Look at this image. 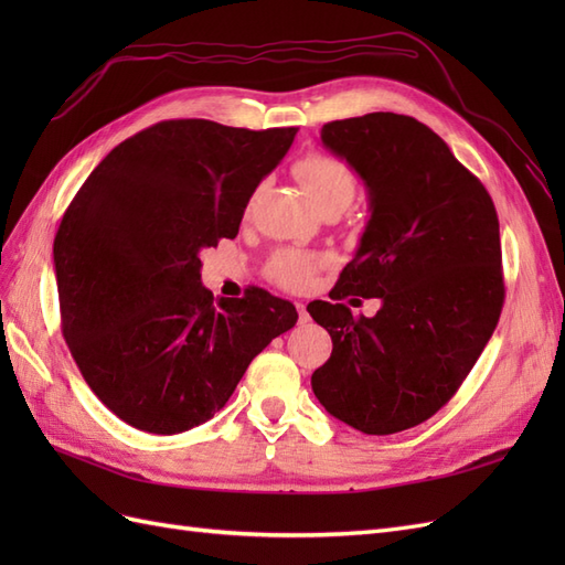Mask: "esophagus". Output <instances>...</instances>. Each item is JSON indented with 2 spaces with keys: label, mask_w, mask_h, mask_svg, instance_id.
I'll return each mask as SVG.
<instances>
[{
  "label": "esophagus",
  "mask_w": 565,
  "mask_h": 565,
  "mask_svg": "<svg viewBox=\"0 0 565 565\" xmlns=\"http://www.w3.org/2000/svg\"><path fill=\"white\" fill-rule=\"evenodd\" d=\"M297 313H299V322H301V324L311 320V318H309V311H306V303H301V301H297Z\"/></svg>",
  "instance_id": "obj_1"
}]
</instances>
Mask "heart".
Here are the masks:
<instances>
[{
  "mask_svg": "<svg viewBox=\"0 0 565 565\" xmlns=\"http://www.w3.org/2000/svg\"><path fill=\"white\" fill-rule=\"evenodd\" d=\"M295 174L320 212H344L358 193L353 169L344 160L322 156V152H311V156L301 158L295 164ZM318 266L320 259L316 254L285 249L270 259L268 276L287 289H301L311 282Z\"/></svg>",
  "mask_w": 565,
  "mask_h": 565,
  "instance_id": "heart-1",
  "label": "heart"
}]
</instances>
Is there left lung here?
I'll list each match as a JSON object with an SVG mask.
<instances>
[{
  "instance_id": "1",
  "label": "left lung",
  "mask_w": 565,
  "mask_h": 565,
  "mask_svg": "<svg viewBox=\"0 0 565 565\" xmlns=\"http://www.w3.org/2000/svg\"><path fill=\"white\" fill-rule=\"evenodd\" d=\"M324 148L363 179L370 221L332 299L382 301L372 318L313 301L332 355L311 377L320 405L353 429L388 436L446 405L483 353L504 303L500 221L486 185L415 117L334 119Z\"/></svg>"
}]
</instances>
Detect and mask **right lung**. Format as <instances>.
Returning <instances> with one entry per match:
<instances>
[{
	"label": "right lung",
	"instance_id": "add662e5",
	"mask_svg": "<svg viewBox=\"0 0 565 565\" xmlns=\"http://www.w3.org/2000/svg\"><path fill=\"white\" fill-rule=\"evenodd\" d=\"M295 127L167 119L115 146L54 241L61 328L84 382L148 434H181L233 396L252 358L295 328L289 301L252 287L214 299L200 254L235 237Z\"/></svg>",
	"mask_w": 565,
	"mask_h": 565
}]
</instances>
